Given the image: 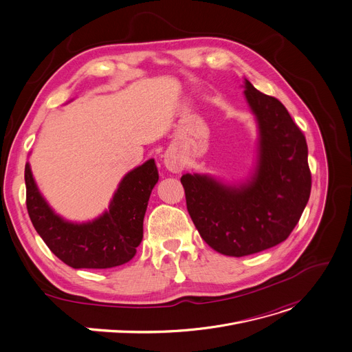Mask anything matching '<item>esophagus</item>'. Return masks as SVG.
<instances>
[{"label":"esophagus","mask_w":352,"mask_h":352,"mask_svg":"<svg viewBox=\"0 0 352 352\" xmlns=\"http://www.w3.org/2000/svg\"><path fill=\"white\" fill-rule=\"evenodd\" d=\"M164 166L171 173H181L184 168V162L175 150H168L164 154Z\"/></svg>","instance_id":"esophagus-1"}]
</instances>
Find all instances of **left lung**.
Segmentation results:
<instances>
[{
    "instance_id": "1",
    "label": "left lung",
    "mask_w": 352,
    "mask_h": 352,
    "mask_svg": "<svg viewBox=\"0 0 352 352\" xmlns=\"http://www.w3.org/2000/svg\"><path fill=\"white\" fill-rule=\"evenodd\" d=\"M244 97L257 122V160L241 182L184 174L186 209L201 237L220 254L244 257L287 239L310 197L307 144L289 112L244 78Z\"/></svg>"
}]
</instances>
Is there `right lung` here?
<instances>
[{
	"label": "right lung",
	"mask_w": 352,
	"mask_h": 352,
	"mask_svg": "<svg viewBox=\"0 0 352 352\" xmlns=\"http://www.w3.org/2000/svg\"><path fill=\"white\" fill-rule=\"evenodd\" d=\"M157 181L158 171L150 158L122 178L102 214L77 223L53 210L26 163V208L38 234L63 263L77 270L112 268L135 257L143 239L148 198Z\"/></svg>",
	"instance_id": "right-lung-1"
}]
</instances>
